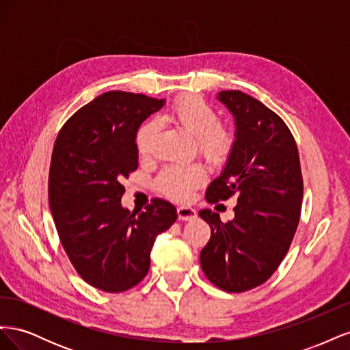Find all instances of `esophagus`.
I'll use <instances>...</instances> for the list:
<instances>
[{
    "mask_svg": "<svg viewBox=\"0 0 350 350\" xmlns=\"http://www.w3.org/2000/svg\"><path fill=\"white\" fill-rule=\"evenodd\" d=\"M176 213L179 220H193L197 217V211L193 207H187V206H179L176 208Z\"/></svg>",
    "mask_w": 350,
    "mask_h": 350,
    "instance_id": "1",
    "label": "esophagus"
}]
</instances>
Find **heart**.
Segmentation results:
<instances>
[{
	"instance_id": "1",
	"label": "heart",
	"mask_w": 350,
	"mask_h": 350,
	"mask_svg": "<svg viewBox=\"0 0 350 350\" xmlns=\"http://www.w3.org/2000/svg\"><path fill=\"white\" fill-rule=\"evenodd\" d=\"M169 118L196 137V147L200 156L208 162H220L232 147V134L226 126L217 124V113L207 102L197 96H185L174 102L169 109ZM159 124L156 120L144 121L135 133V149L140 156H150L154 149ZM203 167L189 165H169L157 178L161 191L175 200H185L193 189L204 181Z\"/></svg>"
}]
</instances>
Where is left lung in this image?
I'll return each instance as SVG.
<instances>
[{"mask_svg": "<svg viewBox=\"0 0 350 350\" xmlns=\"http://www.w3.org/2000/svg\"><path fill=\"white\" fill-rule=\"evenodd\" d=\"M217 99L234 115L235 142L206 200L237 197L238 203L228 224L200 210L211 229L200 262L219 289L239 293L267 282L280 266L299 224L304 183L298 147L278 113L241 90H221Z\"/></svg>", "mask_w": 350, "mask_h": 350, "instance_id": "left-lung-1", "label": "left lung"}]
</instances>
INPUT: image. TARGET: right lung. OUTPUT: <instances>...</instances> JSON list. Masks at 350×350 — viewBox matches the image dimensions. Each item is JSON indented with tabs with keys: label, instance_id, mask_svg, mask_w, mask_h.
I'll list each match as a JSON object with an SVG mask.
<instances>
[{
	"label": "right lung",
	"instance_id": "1",
	"mask_svg": "<svg viewBox=\"0 0 350 350\" xmlns=\"http://www.w3.org/2000/svg\"><path fill=\"white\" fill-rule=\"evenodd\" d=\"M163 103L107 92L80 108L57 135L48 181L51 213L74 269L103 292L120 293L140 283L156 237L178 217L161 198L139 215L121 206L122 179L139 166L135 133Z\"/></svg>",
	"mask_w": 350,
	"mask_h": 350
}]
</instances>
